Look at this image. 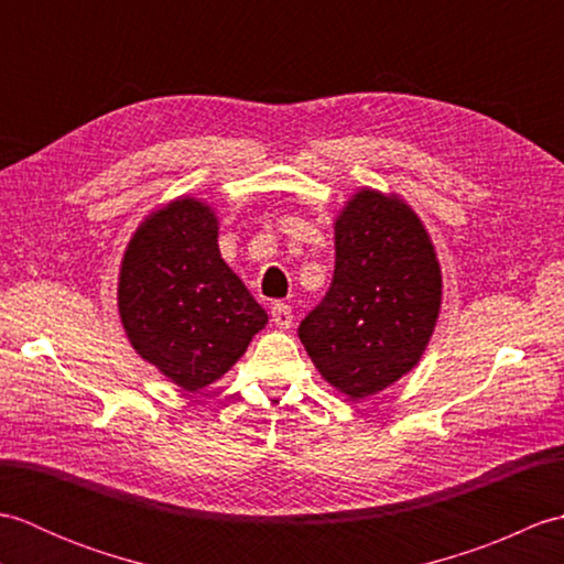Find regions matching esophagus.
<instances>
[{
	"label": "esophagus",
	"instance_id": "esophagus-1",
	"mask_svg": "<svg viewBox=\"0 0 564 564\" xmlns=\"http://www.w3.org/2000/svg\"><path fill=\"white\" fill-rule=\"evenodd\" d=\"M271 322L279 329H289L291 325H293V310H291V305H285V303H275L273 307H271Z\"/></svg>",
	"mask_w": 564,
	"mask_h": 564
}]
</instances>
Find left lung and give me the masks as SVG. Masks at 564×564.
Masks as SVG:
<instances>
[{
	"instance_id": "8db88e82",
	"label": "left lung",
	"mask_w": 564,
	"mask_h": 564,
	"mask_svg": "<svg viewBox=\"0 0 564 564\" xmlns=\"http://www.w3.org/2000/svg\"><path fill=\"white\" fill-rule=\"evenodd\" d=\"M334 249L329 293L297 337L334 390L366 400L422 361L441 313V263L410 203L368 186L334 220Z\"/></svg>"
}]
</instances>
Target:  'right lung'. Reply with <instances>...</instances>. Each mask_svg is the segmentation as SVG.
<instances>
[{
  "label": "right lung",
  "mask_w": 564,
  "mask_h": 564,
  "mask_svg": "<svg viewBox=\"0 0 564 564\" xmlns=\"http://www.w3.org/2000/svg\"><path fill=\"white\" fill-rule=\"evenodd\" d=\"M218 230L213 206L178 196L145 215L118 271V315L130 346L186 392L220 380L269 322L220 257Z\"/></svg>",
  "instance_id": "obj_1"
}]
</instances>
